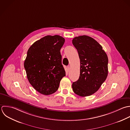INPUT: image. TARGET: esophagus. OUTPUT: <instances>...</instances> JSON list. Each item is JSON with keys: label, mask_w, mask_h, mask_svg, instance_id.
<instances>
[{"label": "esophagus", "mask_w": 130, "mask_h": 130, "mask_svg": "<svg viewBox=\"0 0 130 130\" xmlns=\"http://www.w3.org/2000/svg\"><path fill=\"white\" fill-rule=\"evenodd\" d=\"M69 70H70V67H69V66H68V67H67V72H69Z\"/></svg>", "instance_id": "esophagus-1"}]
</instances>
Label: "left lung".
Wrapping results in <instances>:
<instances>
[{"instance_id": "1", "label": "left lung", "mask_w": 130, "mask_h": 130, "mask_svg": "<svg viewBox=\"0 0 130 130\" xmlns=\"http://www.w3.org/2000/svg\"><path fill=\"white\" fill-rule=\"evenodd\" d=\"M72 43L80 62L79 77L73 83L72 89L79 96H89L99 89L107 77L108 57L102 46L90 36L75 37Z\"/></svg>"}]
</instances>
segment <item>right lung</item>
<instances>
[{
	"mask_svg": "<svg viewBox=\"0 0 130 130\" xmlns=\"http://www.w3.org/2000/svg\"><path fill=\"white\" fill-rule=\"evenodd\" d=\"M65 39L47 35L35 41L28 49L24 61L27 77L37 92L44 95L55 93L66 75L60 50Z\"/></svg>",
	"mask_w": 130,
	"mask_h": 130,
	"instance_id": "right-lung-1",
	"label": "right lung"
}]
</instances>
